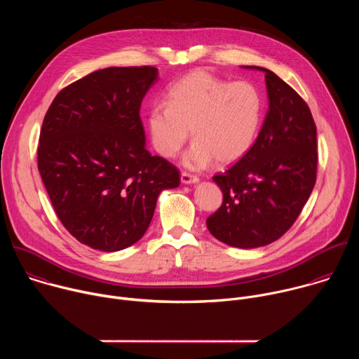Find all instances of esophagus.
Segmentation results:
<instances>
[{"instance_id":"1","label":"esophagus","mask_w":359,"mask_h":359,"mask_svg":"<svg viewBox=\"0 0 359 359\" xmlns=\"http://www.w3.org/2000/svg\"><path fill=\"white\" fill-rule=\"evenodd\" d=\"M180 180H182V183H184V184H191V183H197L200 179H198L197 176L191 175V173L182 172V175H180Z\"/></svg>"}]
</instances>
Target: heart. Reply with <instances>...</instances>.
Segmentation results:
<instances>
[{
    "label": "heart",
    "mask_w": 359,
    "mask_h": 359,
    "mask_svg": "<svg viewBox=\"0 0 359 359\" xmlns=\"http://www.w3.org/2000/svg\"><path fill=\"white\" fill-rule=\"evenodd\" d=\"M264 104L259 88L248 81L230 82L206 69H196L166 92L147 112L153 147L163 158L176 156L190 130L194 142L183 163L203 169L215 159L229 165L251 149L263 123Z\"/></svg>",
    "instance_id": "b5f03b06"
}]
</instances>
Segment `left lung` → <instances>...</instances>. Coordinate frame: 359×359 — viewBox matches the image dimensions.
Segmentation results:
<instances>
[{"instance_id": "obj_1", "label": "left lung", "mask_w": 359, "mask_h": 359, "mask_svg": "<svg viewBox=\"0 0 359 359\" xmlns=\"http://www.w3.org/2000/svg\"><path fill=\"white\" fill-rule=\"evenodd\" d=\"M266 72L269 111L251 149L213 176L223 203L208 217L209 231L238 248L278 240L297 220L317 180V128L305 100L274 72Z\"/></svg>"}]
</instances>
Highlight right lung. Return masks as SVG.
Masks as SVG:
<instances>
[{"label":"right lung","instance_id":"right-lung-1","mask_svg":"<svg viewBox=\"0 0 359 359\" xmlns=\"http://www.w3.org/2000/svg\"><path fill=\"white\" fill-rule=\"evenodd\" d=\"M153 67H111L64 88L39 133L38 170L64 227L82 244L119 251L146 233L179 170L144 147L140 105Z\"/></svg>","mask_w":359,"mask_h":359}]
</instances>
